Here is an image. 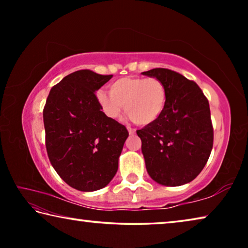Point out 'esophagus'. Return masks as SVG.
<instances>
[{"label": "esophagus", "instance_id": "esophagus-1", "mask_svg": "<svg viewBox=\"0 0 248 248\" xmlns=\"http://www.w3.org/2000/svg\"><path fill=\"white\" fill-rule=\"evenodd\" d=\"M128 131H129V134H134V133H136V130L132 129V128H130V127H128Z\"/></svg>", "mask_w": 248, "mask_h": 248}]
</instances>
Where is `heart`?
<instances>
[{
    "label": "heart",
    "instance_id": "heart-1",
    "mask_svg": "<svg viewBox=\"0 0 248 248\" xmlns=\"http://www.w3.org/2000/svg\"><path fill=\"white\" fill-rule=\"evenodd\" d=\"M97 102L109 119H118L123 108L130 119L139 125L157 121L165 110L167 91L156 78L127 77L117 79L109 86V94L99 91Z\"/></svg>",
    "mask_w": 248,
    "mask_h": 248
}]
</instances>
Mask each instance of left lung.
<instances>
[{
    "instance_id": "obj_1",
    "label": "left lung",
    "mask_w": 248,
    "mask_h": 248,
    "mask_svg": "<svg viewBox=\"0 0 248 248\" xmlns=\"http://www.w3.org/2000/svg\"><path fill=\"white\" fill-rule=\"evenodd\" d=\"M167 91L165 110L157 121L138 130L150 177L164 186L190 183L207 164L213 145L209 102L194 81L169 69H152Z\"/></svg>"
}]
</instances>
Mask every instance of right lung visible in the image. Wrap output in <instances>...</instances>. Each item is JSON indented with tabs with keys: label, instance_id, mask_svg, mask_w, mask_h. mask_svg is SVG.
I'll return each instance as SVG.
<instances>
[{
	"label": "right lung",
	"instance_id": "obj_1",
	"mask_svg": "<svg viewBox=\"0 0 248 248\" xmlns=\"http://www.w3.org/2000/svg\"><path fill=\"white\" fill-rule=\"evenodd\" d=\"M112 75L79 70L54 85L44 108L46 148L58 175L74 189L95 191L110 183L128 130L102 111L95 92Z\"/></svg>",
	"mask_w": 248,
	"mask_h": 248
}]
</instances>
